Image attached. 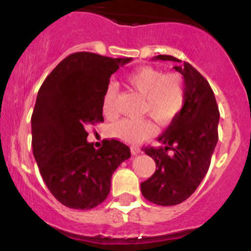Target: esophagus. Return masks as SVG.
<instances>
[{
  "label": "esophagus",
  "instance_id": "1",
  "mask_svg": "<svg viewBox=\"0 0 251 251\" xmlns=\"http://www.w3.org/2000/svg\"><path fill=\"white\" fill-rule=\"evenodd\" d=\"M131 153H132L133 155H136V154H140L141 153V148H140V147H136V146L131 147Z\"/></svg>",
  "mask_w": 251,
  "mask_h": 251
}]
</instances>
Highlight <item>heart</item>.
Listing matches in <instances>:
<instances>
[{"label": "heart", "instance_id": "1", "mask_svg": "<svg viewBox=\"0 0 251 251\" xmlns=\"http://www.w3.org/2000/svg\"><path fill=\"white\" fill-rule=\"evenodd\" d=\"M126 82L144 96L142 113L151 115L160 125H168L174 120L186 102V88L183 77L177 73L164 74L154 67H140L126 75ZM118 88L114 83L105 87L102 97L104 115H115ZM155 132V126L149 119L125 118L116 121L109 127L113 138L127 143H137L147 140Z\"/></svg>", "mask_w": 251, "mask_h": 251}]
</instances>
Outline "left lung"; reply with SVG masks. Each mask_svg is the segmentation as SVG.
<instances>
[{
  "instance_id": "1",
  "label": "left lung",
  "mask_w": 251,
  "mask_h": 251,
  "mask_svg": "<svg viewBox=\"0 0 251 251\" xmlns=\"http://www.w3.org/2000/svg\"><path fill=\"white\" fill-rule=\"evenodd\" d=\"M154 59L181 62L166 54ZM174 68L184 78L183 109L158 137L164 146L143 148L155 161L156 170L142 182L141 192L147 201L161 206L182 203L196 192L219 141L220 111L209 82L189 63Z\"/></svg>"
}]
</instances>
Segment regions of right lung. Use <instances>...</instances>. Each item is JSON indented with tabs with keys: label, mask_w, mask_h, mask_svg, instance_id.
<instances>
[{
	"label": "right lung",
	"mask_w": 251,
	"mask_h": 251,
	"mask_svg": "<svg viewBox=\"0 0 251 251\" xmlns=\"http://www.w3.org/2000/svg\"><path fill=\"white\" fill-rule=\"evenodd\" d=\"M131 58L77 52L44 81L31 116L32 153L47 188L70 209L88 210L107 199L114 171L131 156L123 142L86 141L85 127L104 121L102 97L111 74Z\"/></svg>",
	"instance_id": "add662e5"
}]
</instances>
